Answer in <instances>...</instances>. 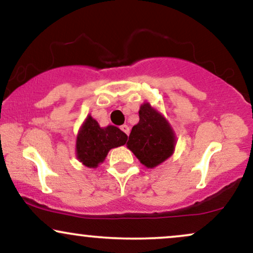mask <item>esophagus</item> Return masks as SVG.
<instances>
[{
	"label": "esophagus",
	"mask_w": 253,
	"mask_h": 253,
	"mask_svg": "<svg viewBox=\"0 0 253 253\" xmlns=\"http://www.w3.org/2000/svg\"><path fill=\"white\" fill-rule=\"evenodd\" d=\"M121 130H123V132L126 133L127 135L129 134V127L127 126V125H123V126H121Z\"/></svg>",
	"instance_id": "1"
}]
</instances>
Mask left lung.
Masks as SVG:
<instances>
[{
  "label": "left lung",
  "mask_w": 253,
  "mask_h": 253,
  "mask_svg": "<svg viewBox=\"0 0 253 253\" xmlns=\"http://www.w3.org/2000/svg\"><path fill=\"white\" fill-rule=\"evenodd\" d=\"M128 149L146 168H155L172 155L175 135L167 120L144 103L139 110V123L130 130Z\"/></svg>",
  "instance_id": "obj_1"
}]
</instances>
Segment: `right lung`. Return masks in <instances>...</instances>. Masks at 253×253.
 <instances>
[{
  "mask_svg": "<svg viewBox=\"0 0 253 253\" xmlns=\"http://www.w3.org/2000/svg\"><path fill=\"white\" fill-rule=\"evenodd\" d=\"M127 141V135L118 127L101 128L97 121L86 118L77 136V158L88 168H96L102 163L113 147L121 146Z\"/></svg>",
  "mask_w": 253,
  "mask_h": 253,
  "instance_id": "1",
  "label": "right lung"
}]
</instances>
